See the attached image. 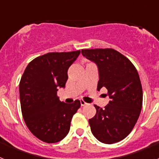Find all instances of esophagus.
<instances>
[{
	"label": "esophagus",
	"mask_w": 159,
	"mask_h": 159,
	"mask_svg": "<svg viewBox=\"0 0 159 159\" xmlns=\"http://www.w3.org/2000/svg\"><path fill=\"white\" fill-rule=\"evenodd\" d=\"M80 104H81V106L84 107V106H86V105H88V103H87L86 102H84V100H82V99H81V100H80Z\"/></svg>",
	"instance_id": "34e87169"
}]
</instances>
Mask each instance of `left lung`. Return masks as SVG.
<instances>
[{"instance_id": "8db88e82", "label": "left lung", "mask_w": 159, "mask_h": 159, "mask_svg": "<svg viewBox=\"0 0 159 159\" xmlns=\"http://www.w3.org/2000/svg\"><path fill=\"white\" fill-rule=\"evenodd\" d=\"M81 53L96 64L99 74L97 90L106 88L111 99L103 109L95 105L96 114L89 119L91 130L101 143H118L131 132L141 112L143 89L139 73L134 64L115 49H82Z\"/></svg>"}]
</instances>
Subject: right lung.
I'll use <instances>...</instances> for the list:
<instances>
[{
  "label": "right lung",
  "instance_id": "obj_1",
  "mask_svg": "<svg viewBox=\"0 0 159 159\" xmlns=\"http://www.w3.org/2000/svg\"><path fill=\"white\" fill-rule=\"evenodd\" d=\"M80 51L49 52L32 60L25 68L19 85L24 120L32 134L47 143L62 140L68 134L73 116L80 101L61 102L57 96L64 88L67 70Z\"/></svg>",
  "mask_w": 159,
  "mask_h": 159
}]
</instances>
